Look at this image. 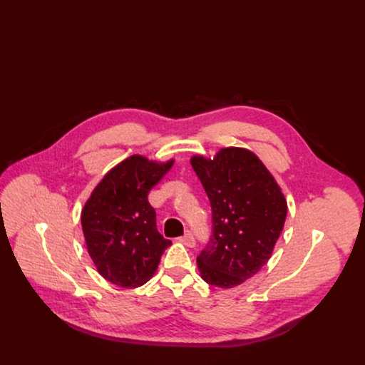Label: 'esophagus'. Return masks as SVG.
<instances>
[{
	"label": "esophagus",
	"instance_id": "1",
	"mask_svg": "<svg viewBox=\"0 0 365 365\" xmlns=\"http://www.w3.org/2000/svg\"><path fill=\"white\" fill-rule=\"evenodd\" d=\"M179 241L183 242L186 247H195V238H193V235L190 232H187L183 237H180Z\"/></svg>",
	"mask_w": 365,
	"mask_h": 365
}]
</instances>
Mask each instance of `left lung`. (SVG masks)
<instances>
[{"mask_svg": "<svg viewBox=\"0 0 365 365\" xmlns=\"http://www.w3.org/2000/svg\"><path fill=\"white\" fill-rule=\"evenodd\" d=\"M212 207V237L197 255L200 277L221 289L259 272L283 231L287 202L264 163L242 147L221 148L214 159L192 155Z\"/></svg>", "mask_w": 365, "mask_h": 365, "instance_id": "8db88e82", "label": "left lung"}]
</instances>
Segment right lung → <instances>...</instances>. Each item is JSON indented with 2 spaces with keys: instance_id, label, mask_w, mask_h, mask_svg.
Returning <instances> with one entry per match:
<instances>
[{
  "instance_id": "right-lung-1",
  "label": "right lung",
  "mask_w": 365,
  "mask_h": 365,
  "mask_svg": "<svg viewBox=\"0 0 365 365\" xmlns=\"http://www.w3.org/2000/svg\"><path fill=\"white\" fill-rule=\"evenodd\" d=\"M173 163L133 154L101 179L83 205L81 222L89 257L98 273L115 286L147 283L172 245L155 228L147 196Z\"/></svg>"
}]
</instances>
